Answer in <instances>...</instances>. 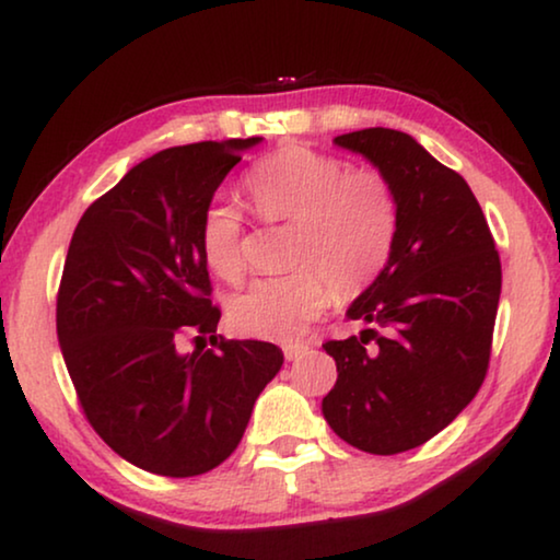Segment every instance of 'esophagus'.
Returning a JSON list of instances; mask_svg holds the SVG:
<instances>
[{"label":"esophagus","instance_id":"34e87169","mask_svg":"<svg viewBox=\"0 0 560 560\" xmlns=\"http://www.w3.org/2000/svg\"><path fill=\"white\" fill-rule=\"evenodd\" d=\"M282 353H285V361H298L307 353V346L305 343H288V346H282Z\"/></svg>","mask_w":560,"mask_h":560}]
</instances>
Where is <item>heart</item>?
Returning <instances> with one entry per match:
<instances>
[{"instance_id":"obj_1","label":"heart","mask_w":560,"mask_h":560,"mask_svg":"<svg viewBox=\"0 0 560 560\" xmlns=\"http://www.w3.org/2000/svg\"><path fill=\"white\" fill-rule=\"evenodd\" d=\"M247 197L265 222L293 224L285 278H265L234 295L230 323L242 336L293 340L334 300L374 282L396 240V201L378 174L348 172L336 156L290 143L247 176ZM201 260L220 280L242 272V217L212 201L199 224Z\"/></svg>"}]
</instances>
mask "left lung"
<instances>
[{
  "mask_svg": "<svg viewBox=\"0 0 560 560\" xmlns=\"http://www.w3.org/2000/svg\"><path fill=\"white\" fill-rule=\"evenodd\" d=\"M334 143L388 184L396 240L384 270L346 311L369 328L323 343L338 369L323 417L351 447L399 455L440 434L482 386L500 257L467 182L409 133L363 128Z\"/></svg>",
  "mask_w": 560,
  "mask_h": 560,
  "instance_id": "left-lung-1",
  "label": "left lung"
}]
</instances>
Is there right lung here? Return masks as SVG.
<instances>
[{
    "label": "right lung",
    "mask_w": 560,
    "mask_h": 560,
    "mask_svg": "<svg viewBox=\"0 0 560 560\" xmlns=\"http://www.w3.org/2000/svg\"><path fill=\"white\" fill-rule=\"evenodd\" d=\"M253 139L174 145L136 164L72 232L58 340L80 407L131 465L194 477L232 455L282 366L265 340H217L199 224ZM184 335L218 346L194 354Z\"/></svg>",
    "instance_id": "add662e5"
}]
</instances>
